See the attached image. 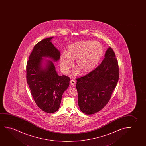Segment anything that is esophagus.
<instances>
[{
	"mask_svg": "<svg viewBox=\"0 0 146 146\" xmlns=\"http://www.w3.org/2000/svg\"><path fill=\"white\" fill-rule=\"evenodd\" d=\"M70 84L72 85V86H74L75 84H76V81H74L73 80H71L70 81Z\"/></svg>",
	"mask_w": 146,
	"mask_h": 146,
	"instance_id": "34e87169",
	"label": "esophagus"
}]
</instances>
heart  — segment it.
Listing matches in <instances>:
<instances>
[{
    "label": "heart",
    "mask_w": 146,
    "mask_h": 146,
    "mask_svg": "<svg viewBox=\"0 0 146 146\" xmlns=\"http://www.w3.org/2000/svg\"><path fill=\"white\" fill-rule=\"evenodd\" d=\"M103 54V48L97 41L86 40L73 43L68 46L67 53H63L60 56V69L63 73H67L76 60L75 66L81 73H88L96 67ZM77 72L75 71L74 74Z\"/></svg>",
    "instance_id": "obj_1"
}]
</instances>
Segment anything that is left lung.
Segmentation results:
<instances>
[{"mask_svg": "<svg viewBox=\"0 0 146 146\" xmlns=\"http://www.w3.org/2000/svg\"><path fill=\"white\" fill-rule=\"evenodd\" d=\"M119 77L118 61L114 51L109 47L97 68L76 79L80 110L84 114L91 115L102 110L109 101Z\"/></svg>", "mask_w": 146, "mask_h": 146, "instance_id": "obj_1", "label": "left lung"}]
</instances>
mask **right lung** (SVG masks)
<instances>
[{
    "instance_id": "add662e5",
    "label": "right lung",
    "mask_w": 146,
    "mask_h": 146,
    "mask_svg": "<svg viewBox=\"0 0 146 146\" xmlns=\"http://www.w3.org/2000/svg\"><path fill=\"white\" fill-rule=\"evenodd\" d=\"M53 37L43 39L34 46L26 64V80L37 105L48 113L56 112L60 107L62 95L69 86L70 78L59 76L51 60L42 66V57L54 61L60 59V52L51 42Z\"/></svg>"
}]
</instances>
